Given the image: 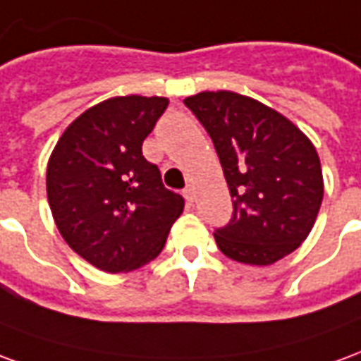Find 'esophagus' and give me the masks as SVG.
<instances>
[{
    "label": "esophagus",
    "instance_id": "obj_1",
    "mask_svg": "<svg viewBox=\"0 0 361 361\" xmlns=\"http://www.w3.org/2000/svg\"><path fill=\"white\" fill-rule=\"evenodd\" d=\"M185 198H186V202H188V204H192L194 202V196H196V192H194V186L192 185H188L185 188Z\"/></svg>",
    "mask_w": 361,
    "mask_h": 361
}]
</instances>
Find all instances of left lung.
<instances>
[{
    "label": "left lung",
    "instance_id": "left-lung-1",
    "mask_svg": "<svg viewBox=\"0 0 361 361\" xmlns=\"http://www.w3.org/2000/svg\"><path fill=\"white\" fill-rule=\"evenodd\" d=\"M214 142L224 167L233 217L216 229L231 260L268 267L307 239L324 185L315 145L291 120L233 91L186 97Z\"/></svg>",
    "mask_w": 361,
    "mask_h": 361
}]
</instances>
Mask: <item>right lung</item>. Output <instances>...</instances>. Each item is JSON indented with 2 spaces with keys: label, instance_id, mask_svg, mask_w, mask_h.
<instances>
[{
  "label": "right lung",
  "instance_id": "add662e5",
  "mask_svg": "<svg viewBox=\"0 0 361 361\" xmlns=\"http://www.w3.org/2000/svg\"><path fill=\"white\" fill-rule=\"evenodd\" d=\"M165 97H112L66 128L46 169V194L63 241L94 268L118 274L152 262L185 209L142 144Z\"/></svg>",
  "mask_w": 361,
  "mask_h": 361
}]
</instances>
